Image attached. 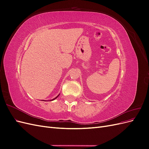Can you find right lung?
Returning <instances> with one entry per match:
<instances>
[{
  "instance_id": "1",
  "label": "right lung",
  "mask_w": 149,
  "mask_h": 149,
  "mask_svg": "<svg viewBox=\"0 0 149 149\" xmlns=\"http://www.w3.org/2000/svg\"><path fill=\"white\" fill-rule=\"evenodd\" d=\"M59 95H60V94H58V96H56V97H55V98H54V99H53V100H50V101H53V100H55V99H56V98H57V97H58V96H59Z\"/></svg>"
}]
</instances>
